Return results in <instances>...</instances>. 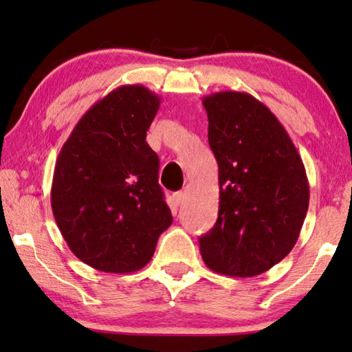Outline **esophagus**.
<instances>
[{
	"label": "esophagus",
	"mask_w": 352,
	"mask_h": 352,
	"mask_svg": "<svg viewBox=\"0 0 352 352\" xmlns=\"http://www.w3.org/2000/svg\"><path fill=\"white\" fill-rule=\"evenodd\" d=\"M172 199H174V204L175 206H182L183 204V199H185V195H183L182 191H178V192H175L174 196H172Z\"/></svg>",
	"instance_id": "esophagus-1"
}]
</instances>
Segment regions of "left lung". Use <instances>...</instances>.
I'll return each instance as SVG.
<instances>
[{
	"label": "left lung",
	"mask_w": 352,
	"mask_h": 352,
	"mask_svg": "<svg viewBox=\"0 0 352 352\" xmlns=\"http://www.w3.org/2000/svg\"><path fill=\"white\" fill-rule=\"evenodd\" d=\"M219 164V219L199 237L204 263L226 276H258L294 249L309 206L303 161L279 120L245 92L202 100Z\"/></svg>",
	"instance_id": "8db88e82"
}]
</instances>
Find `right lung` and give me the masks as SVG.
<instances>
[{
  "label": "right lung",
  "instance_id": "add662e5",
  "mask_svg": "<svg viewBox=\"0 0 352 352\" xmlns=\"http://www.w3.org/2000/svg\"><path fill=\"white\" fill-rule=\"evenodd\" d=\"M160 103L138 84L118 87L89 108L58 153L54 219L73 254L98 271L142 270L172 223L160 157L146 143Z\"/></svg>",
  "mask_w": 352,
  "mask_h": 352
}]
</instances>
